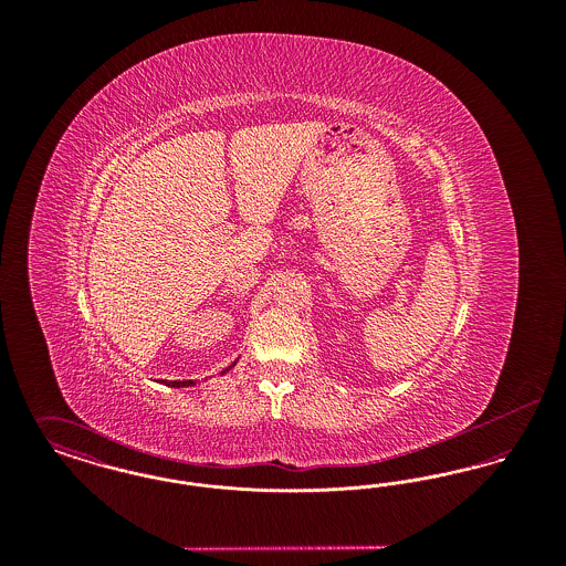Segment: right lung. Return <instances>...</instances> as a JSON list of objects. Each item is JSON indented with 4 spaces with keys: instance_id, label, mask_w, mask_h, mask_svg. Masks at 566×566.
I'll use <instances>...</instances> for the list:
<instances>
[{
    "instance_id": "1",
    "label": "right lung",
    "mask_w": 566,
    "mask_h": 566,
    "mask_svg": "<svg viewBox=\"0 0 566 566\" xmlns=\"http://www.w3.org/2000/svg\"><path fill=\"white\" fill-rule=\"evenodd\" d=\"M235 363H238V360H235ZM235 363H233V365H229V367L222 371V376H224L231 367H235ZM163 384H165V386H171V388H185V386H192L195 381H192V379H185V381H176V379H174V381H169V379H163Z\"/></svg>"
}]
</instances>
